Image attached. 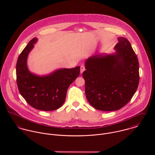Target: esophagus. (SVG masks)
I'll list each match as a JSON object with an SVG mask.
<instances>
[{"instance_id": "esophagus-1", "label": "esophagus", "mask_w": 155, "mask_h": 155, "mask_svg": "<svg viewBox=\"0 0 155 155\" xmlns=\"http://www.w3.org/2000/svg\"><path fill=\"white\" fill-rule=\"evenodd\" d=\"M85 67L84 66H81V71H80V73H81V74H82L84 71H85Z\"/></svg>"}]
</instances>
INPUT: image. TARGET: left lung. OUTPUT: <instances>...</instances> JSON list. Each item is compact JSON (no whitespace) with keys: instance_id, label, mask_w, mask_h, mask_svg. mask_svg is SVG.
Wrapping results in <instances>:
<instances>
[{"instance_id":"1","label":"left lung","mask_w":155,"mask_h":155,"mask_svg":"<svg viewBox=\"0 0 155 155\" xmlns=\"http://www.w3.org/2000/svg\"><path fill=\"white\" fill-rule=\"evenodd\" d=\"M115 52L95 54L85 61V94L90 104L101 111L117 110L132 98L139 84V64L130 42L117 38Z\"/></svg>"}]
</instances>
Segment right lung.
<instances>
[{
    "label": "right lung",
    "mask_w": 155,
    "mask_h": 155,
    "mask_svg": "<svg viewBox=\"0 0 155 155\" xmlns=\"http://www.w3.org/2000/svg\"><path fill=\"white\" fill-rule=\"evenodd\" d=\"M38 41L37 38L32 39L18 57L17 83L20 94L31 107L40 110H55L64 103L67 89L79 76L81 67L59 68L42 76L31 73L27 67V58Z\"/></svg>",
    "instance_id": "right-lung-1"
}]
</instances>
